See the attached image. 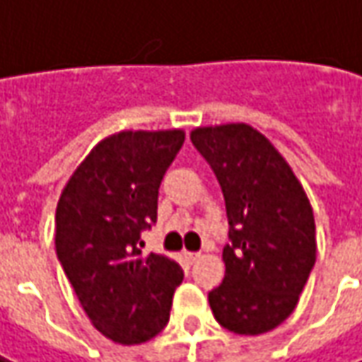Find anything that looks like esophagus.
Listing matches in <instances>:
<instances>
[{
	"mask_svg": "<svg viewBox=\"0 0 362 362\" xmlns=\"http://www.w3.org/2000/svg\"><path fill=\"white\" fill-rule=\"evenodd\" d=\"M184 256H186V260L188 262H199L202 258L201 252H184Z\"/></svg>",
	"mask_w": 362,
	"mask_h": 362,
	"instance_id": "obj_1",
	"label": "esophagus"
}]
</instances>
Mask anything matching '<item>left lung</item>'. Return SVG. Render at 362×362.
<instances>
[{
    "label": "left lung",
    "instance_id": "obj_1",
    "mask_svg": "<svg viewBox=\"0 0 362 362\" xmlns=\"http://www.w3.org/2000/svg\"><path fill=\"white\" fill-rule=\"evenodd\" d=\"M190 139L221 184L231 227L225 279L209 305L233 334H266L297 308L315 264L311 202L283 153L252 124L197 127Z\"/></svg>",
    "mask_w": 362,
    "mask_h": 362
}]
</instances>
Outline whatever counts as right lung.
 <instances>
[{
  "label": "right lung",
  "mask_w": 362,
  "mask_h": 362,
  "mask_svg": "<svg viewBox=\"0 0 362 362\" xmlns=\"http://www.w3.org/2000/svg\"><path fill=\"white\" fill-rule=\"evenodd\" d=\"M184 143L182 129L118 131L98 141L65 182L54 250L92 326L135 346L165 328L180 264L141 254V229L158 217V192Z\"/></svg>",
  "instance_id": "add662e5"
}]
</instances>
